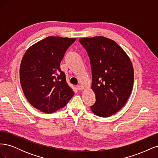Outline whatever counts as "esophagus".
<instances>
[{
    "label": "esophagus",
    "mask_w": 158,
    "mask_h": 158,
    "mask_svg": "<svg viewBox=\"0 0 158 158\" xmlns=\"http://www.w3.org/2000/svg\"><path fill=\"white\" fill-rule=\"evenodd\" d=\"M76 88H77V89H78V90H82V89H84V88L82 85H78L77 87H76Z\"/></svg>",
    "instance_id": "esophagus-1"
}]
</instances>
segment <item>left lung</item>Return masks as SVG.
Masks as SVG:
<instances>
[{"label":"left lung","mask_w":158,"mask_h":158,"mask_svg":"<svg viewBox=\"0 0 158 158\" xmlns=\"http://www.w3.org/2000/svg\"><path fill=\"white\" fill-rule=\"evenodd\" d=\"M92 74L95 103L92 112L102 117L111 116L126 103L131 94L134 70L128 56L115 41L102 36L82 38Z\"/></svg>","instance_id":"left-lung-1"}]
</instances>
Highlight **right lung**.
Wrapping results in <instances>:
<instances>
[{
	"label": "right lung",
	"mask_w": 158,
	"mask_h": 158,
	"mask_svg": "<svg viewBox=\"0 0 158 158\" xmlns=\"http://www.w3.org/2000/svg\"><path fill=\"white\" fill-rule=\"evenodd\" d=\"M74 38L47 37L31 46L20 69L22 88L27 101L42 112L51 113L65 106L74 95L60 63Z\"/></svg>",
	"instance_id": "1"
}]
</instances>
